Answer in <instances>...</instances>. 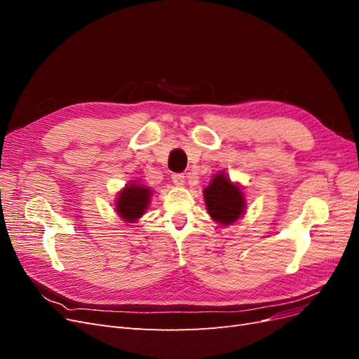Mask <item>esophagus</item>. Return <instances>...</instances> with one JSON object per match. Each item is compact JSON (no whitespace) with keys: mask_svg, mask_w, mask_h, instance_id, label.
Returning a JSON list of instances; mask_svg holds the SVG:
<instances>
[{"mask_svg":"<svg viewBox=\"0 0 359 359\" xmlns=\"http://www.w3.org/2000/svg\"><path fill=\"white\" fill-rule=\"evenodd\" d=\"M172 181H173V184H175V186H184V184H186V177L182 175V173H173L172 175Z\"/></svg>","mask_w":359,"mask_h":359,"instance_id":"1","label":"esophagus"}]
</instances>
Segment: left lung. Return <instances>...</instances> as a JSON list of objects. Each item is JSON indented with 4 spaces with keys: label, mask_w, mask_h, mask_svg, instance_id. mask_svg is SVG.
Masks as SVG:
<instances>
[{
    "label": "left lung",
    "mask_w": 359,
    "mask_h": 359,
    "mask_svg": "<svg viewBox=\"0 0 359 359\" xmlns=\"http://www.w3.org/2000/svg\"><path fill=\"white\" fill-rule=\"evenodd\" d=\"M205 205L212 220L222 226L235 223L245 211V198L241 187L233 184L224 172L217 173L203 190Z\"/></svg>",
    "instance_id": "1"
}]
</instances>
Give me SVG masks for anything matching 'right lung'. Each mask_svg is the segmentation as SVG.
<instances>
[{"instance_id": "obj_1", "label": "right lung", "mask_w": 359, "mask_h": 359, "mask_svg": "<svg viewBox=\"0 0 359 359\" xmlns=\"http://www.w3.org/2000/svg\"><path fill=\"white\" fill-rule=\"evenodd\" d=\"M151 191L153 190H149V187L132 181L118 193L115 211L124 222L136 223L148 208Z\"/></svg>"}]
</instances>
